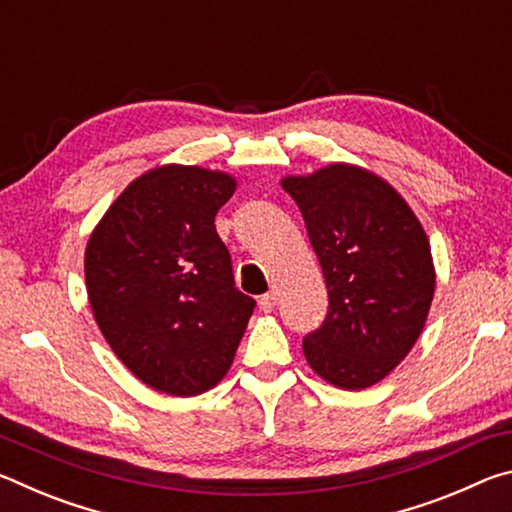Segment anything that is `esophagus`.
<instances>
[{"mask_svg": "<svg viewBox=\"0 0 512 512\" xmlns=\"http://www.w3.org/2000/svg\"><path fill=\"white\" fill-rule=\"evenodd\" d=\"M275 300H277V296H275L273 291L271 293H264V296L259 298V309H262L264 314H271V311L275 309Z\"/></svg>", "mask_w": 512, "mask_h": 512, "instance_id": "esophagus-1", "label": "esophagus"}]
</instances>
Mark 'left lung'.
Instances as JSON below:
<instances>
[{
  "mask_svg": "<svg viewBox=\"0 0 512 512\" xmlns=\"http://www.w3.org/2000/svg\"><path fill=\"white\" fill-rule=\"evenodd\" d=\"M282 187L302 212L329 296L302 350L329 384L361 391L418 341L436 289L429 239L404 198L354 164L289 176Z\"/></svg>",
  "mask_w": 512,
  "mask_h": 512,
  "instance_id": "8db88e82",
  "label": "left lung"
}]
</instances>
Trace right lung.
Here are the masks:
<instances>
[{"instance_id": "1", "label": "right lung", "mask_w": 512, "mask_h": 512, "mask_svg": "<svg viewBox=\"0 0 512 512\" xmlns=\"http://www.w3.org/2000/svg\"><path fill=\"white\" fill-rule=\"evenodd\" d=\"M221 171L167 164L133 180L85 248L94 320L155 391H210L232 366L255 300L235 287L214 216L235 194Z\"/></svg>"}]
</instances>
